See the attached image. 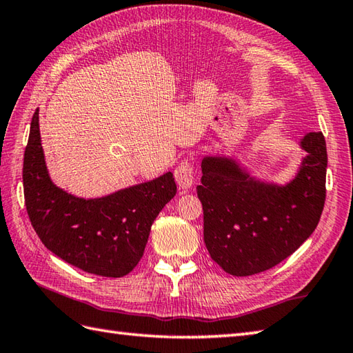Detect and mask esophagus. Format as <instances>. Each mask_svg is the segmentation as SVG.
<instances>
[{
  "mask_svg": "<svg viewBox=\"0 0 353 353\" xmlns=\"http://www.w3.org/2000/svg\"><path fill=\"white\" fill-rule=\"evenodd\" d=\"M174 179L181 190H190L194 183V170L190 162H181L174 170Z\"/></svg>",
  "mask_w": 353,
  "mask_h": 353,
  "instance_id": "1",
  "label": "esophagus"
}]
</instances>
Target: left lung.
I'll return each instance as SVG.
<instances>
[{
  "instance_id": "1",
  "label": "left lung",
  "mask_w": 353,
  "mask_h": 353,
  "mask_svg": "<svg viewBox=\"0 0 353 353\" xmlns=\"http://www.w3.org/2000/svg\"><path fill=\"white\" fill-rule=\"evenodd\" d=\"M305 150L288 182L252 174L234 156L201 159L197 196L211 258L232 276L256 274L294 253L316 230L326 197V142L320 132L299 141Z\"/></svg>"
}]
</instances>
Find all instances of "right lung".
Segmentation results:
<instances>
[{"label":"right lung","mask_w":353,"mask_h":353,"mask_svg":"<svg viewBox=\"0 0 353 353\" xmlns=\"http://www.w3.org/2000/svg\"><path fill=\"white\" fill-rule=\"evenodd\" d=\"M28 219L50 252L83 272L121 277L138 265L150 229L176 196L172 172L97 199L70 194L51 181L41 142L39 109L24 153Z\"/></svg>","instance_id":"right-lung-1"}]
</instances>
